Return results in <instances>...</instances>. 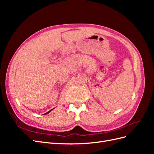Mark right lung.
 <instances>
[{
	"label": "right lung",
	"mask_w": 154,
	"mask_h": 154,
	"mask_svg": "<svg viewBox=\"0 0 154 154\" xmlns=\"http://www.w3.org/2000/svg\"><path fill=\"white\" fill-rule=\"evenodd\" d=\"M52 110H53V109H52ZM49 110V112H47V113H45V114H48V113H49V112H51V110Z\"/></svg>",
	"instance_id": "add662e5"
}]
</instances>
